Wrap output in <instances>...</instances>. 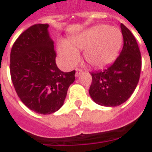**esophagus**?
<instances>
[{"mask_svg":"<svg viewBox=\"0 0 152 152\" xmlns=\"http://www.w3.org/2000/svg\"><path fill=\"white\" fill-rule=\"evenodd\" d=\"M83 71L82 69H76V73H75V76L76 77H78V76H79L80 74H83Z\"/></svg>","mask_w":152,"mask_h":152,"instance_id":"obj_1","label":"esophagus"}]
</instances>
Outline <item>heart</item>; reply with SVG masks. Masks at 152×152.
<instances>
[{
  "label": "heart",
  "mask_w": 152,
  "mask_h": 152,
  "mask_svg": "<svg viewBox=\"0 0 152 152\" xmlns=\"http://www.w3.org/2000/svg\"><path fill=\"white\" fill-rule=\"evenodd\" d=\"M122 34L116 27L98 25L76 34L70 39L60 40L57 50L63 66L70 68L80 58L78 50H84L83 56L90 65L102 68L117 58L122 44Z\"/></svg>",
  "instance_id": "b5f03b06"
}]
</instances>
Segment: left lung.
Masks as SVG:
<instances>
[{
	"label": "left lung",
	"instance_id": "1",
	"mask_svg": "<svg viewBox=\"0 0 152 152\" xmlns=\"http://www.w3.org/2000/svg\"><path fill=\"white\" fill-rule=\"evenodd\" d=\"M123 48L112 65L92 73L89 95L98 105L117 107L125 102L137 85L142 57L137 40L130 30L121 24Z\"/></svg>",
	"mask_w": 152,
	"mask_h": 152
}]
</instances>
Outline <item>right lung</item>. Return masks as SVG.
<instances>
[{
    "label": "right lung",
    "instance_id": "right-lung-1",
    "mask_svg": "<svg viewBox=\"0 0 152 152\" xmlns=\"http://www.w3.org/2000/svg\"><path fill=\"white\" fill-rule=\"evenodd\" d=\"M48 24H37L24 31L10 52V76L18 97L28 108L51 114L63 106L75 71L58 69Z\"/></svg>",
    "mask_w": 152,
    "mask_h": 152
}]
</instances>
